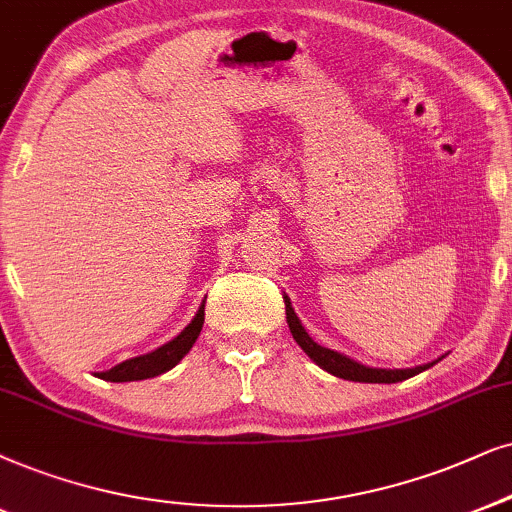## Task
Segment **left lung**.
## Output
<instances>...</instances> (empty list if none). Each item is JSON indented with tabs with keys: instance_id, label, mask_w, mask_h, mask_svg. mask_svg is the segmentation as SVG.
Masks as SVG:
<instances>
[{
	"instance_id": "1",
	"label": "left lung",
	"mask_w": 512,
	"mask_h": 512,
	"mask_svg": "<svg viewBox=\"0 0 512 512\" xmlns=\"http://www.w3.org/2000/svg\"><path fill=\"white\" fill-rule=\"evenodd\" d=\"M283 302H286V319H288V328L293 333V338L297 345L302 347V352L307 354L309 359L314 361L316 366H321L323 371H328L335 378L342 380H352V383H401V380L413 378V375L428 371L430 366H435L437 361H442V357L430 361V364L416 366V368H373V366H364L359 361L345 357V354L335 352V349L321 347L319 342L312 340V335L304 331L300 316L295 314L293 302H290L288 295H283Z\"/></svg>"
}]
</instances>
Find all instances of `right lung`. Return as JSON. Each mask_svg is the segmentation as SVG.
<instances>
[{
    "mask_svg": "<svg viewBox=\"0 0 512 512\" xmlns=\"http://www.w3.org/2000/svg\"><path fill=\"white\" fill-rule=\"evenodd\" d=\"M203 321H205V302L200 304L196 316H193L189 326H186L177 338L165 342V345L153 349V352L122 361V364L113 366L111 371H101L99 378L108 380V383H132V380H146V378H155V375L160 373H167L191 352L193 342L198 340L200 331H203Z\"/></svg>",
    "mask_w": 512,
    "mask_h": 512,
    "instance_id": "obj_1",
    "label": "right lung"
}]
</instances>
